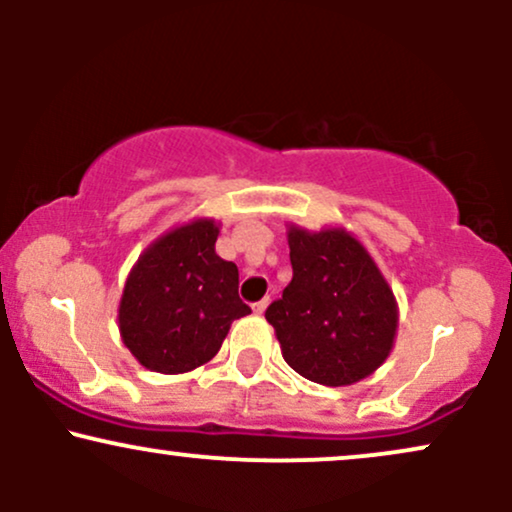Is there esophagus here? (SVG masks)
Listing matches in <instances>:
<instances>
[{"label":"esophagus","mask_w":512,"mask_h":512,"mask_svg":"<svg viewBox=\"0 0 512 512\" xmlns=\"http://www.w3.org/2000/svg\"><path fill=\"white\" fill-rule=\"evenodd\" d=\"M267 305H269V298H262V301H257L255 305H252V310H255L257 315H262L264 310H267Z\"/></svg>","instance_id":"esophagus-1"}]
</instances>
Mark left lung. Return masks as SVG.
Segmentation results:
<instances>
[{"label": "left lung", "instance_id": "left-lung-1", "mask_svg": "<svg viewBox=\"0 0 512 512\" xmlns=\"http://www.w3.org/2000/svg\"><path fill=\"white\" fill-rule=\"evenodd\" d=\"M293 279L267 308L284 361L320 385H351L390 354L397 330L392 289L342 228H289Z\"/></svg>", "mask_w": 512, "mask_h": 512}]
</instances>
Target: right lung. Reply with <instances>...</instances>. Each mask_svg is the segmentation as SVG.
Here are the masks:
<instances>
[{
	"mask_svg": "<svg viewBox=\"0 0 512 512\" xmlns=\"http://www.w3.org/2000/svg\"><path fill=\"white\" fill-rule=\"evenodd\" d=\"M219 226L197 219L158 238L134 264L120 301V334L144 368L187 373L211 361L231 322L250 313L238 267L214 245Z\"/></svg>",
	"mask_w": 512,
	"mask_h": 512,
	"instance_id": "right-lung-1",
	"label": "right lung"
}]
</instances>
